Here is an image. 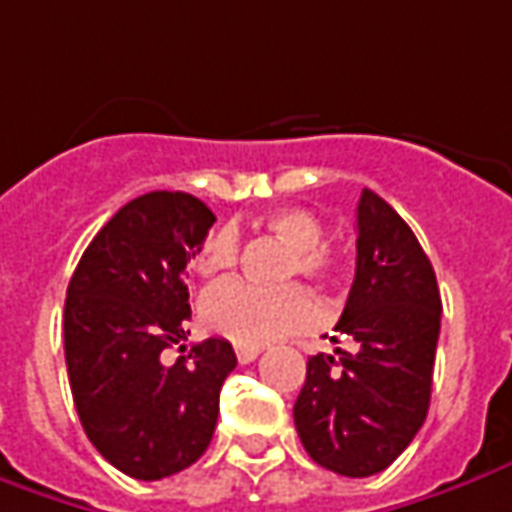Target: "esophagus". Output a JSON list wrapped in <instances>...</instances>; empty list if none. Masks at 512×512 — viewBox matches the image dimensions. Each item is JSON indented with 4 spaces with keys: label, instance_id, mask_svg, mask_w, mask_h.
I'll return each mask as SVG.
<instances>
[{
    "label": "esophagus",
    "instance_id": "obj_1",
    "mask_svg": "<svg viewBox=\"0 0 512 512\" xmlns=\"http://www.w3.org/2000/svg\"><path fill=\"white\" fill-rule=\"evenodd\" d=\"M235 356H238L241 364H249V361H255L260 356V347H255V344H235Z\"/></svg>",
    "mask_w": 512,
    "mask_h": 512
}]
</instances>
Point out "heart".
I'll return each mask as SVG.
<instances>
[{
  "label": "heart",
  "mask_w": 512,
  "mask_h": 512,
  "mask_svg": "<svg viewBox=\"0 0 512 512\" xmlns=\"http://www.w3.org/2000/svg\"><path fill=\"white\" fill-rule=\"evenodd\" d=\"M266 227L274 238L294 246L288 257V274H305L311 280H328L336 269V255L325 246V224L311 210L302 207H280L266 215ZM241 255V232L224 224L207 235L196 252L193 266L201 277L224 274ZM201 322L227 336L235 344H269L285 333L314 325L319 316V302L300 283L260 285L249 280H227L212 285L198 302Z\"/></svg>",
  "instance_id": "b5f03b06"
}]
</instances>
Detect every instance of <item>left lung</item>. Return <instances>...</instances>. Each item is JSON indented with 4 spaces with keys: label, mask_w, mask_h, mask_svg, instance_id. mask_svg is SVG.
Instances as JSON below:
<instances>
[{
    "label": "left lung",
    "mask_w": 512,
    "mask_h": 512,
    "mask_svg": "<svg viewBox=\"0 0 512 512\" xmlns=\"http://www.w3.org/2000/svg\"><path fill=\"white\" fill-rule=\"evenodd\" d=\"M356 229V277L336 325L350 350L308 358L294 403L311 460L353 479L389 468L423 426L443 311L415 232L373 190H361Z\"/></svg>",
    "instance_id": "8db88e82"
}]
</instances>
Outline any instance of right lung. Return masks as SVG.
<instances>
[{
  "mask_svg": "<svg viewBox=\"0 0 512 512\" xmlns=\"http://www.w3.org/2000/svg\"><path fill=\"white\" fill-rule=\"evenodd\" d=\"M215 224L190 193L128 201L86 246L69 280L64 353L72 401L92 446L134 479H165L207 451L218 395L238 358L227 339L165 350L190 330L184 269Z\"/></svg>",
  "mask_w": 512,
  "mask_h": 512,
  "instance_id": "right-lung-1",
  "label": "right lung"
}]
</instances>
